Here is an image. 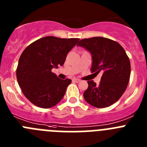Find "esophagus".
<instances>
[{
  "instance_id": "esophagus-1",
  "label": "esophagus",
  "mask_w": 147,
  "mask_h": 147,
  "mask_svg": "<svg viewBox=\"0 0 147 147\" xmlns=\"http://www.w3.org/2000/svg\"><path fill=\"white\" fill-rule=\"evenodd\" d=\"M73 81L75 82H80V80H79V79H76V78H74V79H73Z\"/></svg>"
}]
</instances>
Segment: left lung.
<instances>
[{"instance_id": "8db88e82", "label": "left lung", "mask_w": 147, "mask_h": 147, "mask_svg": "<svg viewBox=\"0 0 147 147\" xmlns=\"http://www.w3.org/2000/svg\"><path fill=\"white\" fill-rule=\"evenodd\" d=\"M77 45L91 53V73H102L99 85L88 81L83 94L85 101L98 108L112 105L121 97L129 81L130 62L125 51L119 42L102 37L82 39Z\"/></svg>"}]
</instances>
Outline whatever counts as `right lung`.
I'll return each mask as SVG.
<instances>
[{
  "instance_id": "1",
  "label": "right lung",
  "mask_w": 147,
  "mask_h": 147,
  "mask_svg": "<svg viewBox=\"0 0 147 147\" xmlns=\"http://www.w3.org/2000/svg\"><path fill=\"white\" fill-rule=\"evenodd\" d=\"M79 40L49 36L36 40L23 51L18 61L17 80L32 104L50 108L60 102L71 80L59 79L51 69L64 64L67 54Z\"/></svg>"
}]
</instances>
